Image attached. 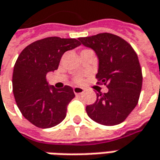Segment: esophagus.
<instances>
[{"label": "esophagus", "instance_id": "34e87169", "mask_svg": "<svg viewBox=\"0 0 160 160\" xmlns=\"http://www.w3.org/2000/svg\"><path fill=\"white\" fill-rule=\"evenodd\" d=\"M73 91H74V92H75V94H76V95H78V94H81V93H83V88H82V87H77V86H76V87H74Z\"/></svg>", "mask_w": 160, "mask_h": 160}]
</instances>
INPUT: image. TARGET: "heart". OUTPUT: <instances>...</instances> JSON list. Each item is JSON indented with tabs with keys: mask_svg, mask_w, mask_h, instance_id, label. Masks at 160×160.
I'll return each instance as SVG.
<instances>
[{
	"mask_svg": "<svg viewBox=\"0 0 160 160\" xmlns=\"http://www.w3.org/2000/svg\"><path fill=\"white\" fill-rule=\"evenodd\" d=\"M83 51H85V50H83ZM83 76H81V75H78V76H77V77H74V82L77 83H79L83 81Z\"/></svg>",
	"mask_w": 160,
	"mask_h": 160,
	"instance_id": "heart-1",
	"label": "heart"
}]
</instances>
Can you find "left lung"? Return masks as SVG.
<instances>
[{"mask_svg": "<svg viewBox=\"0 0 160 160\" xmlns=\"http://www.w3.org/2000/svg\"><path fill=\"white\" fill-rule=\"evenodd\" d=\"M99 58L96 78L108 92L97 93L96 102L86 107L91 119L104 126H115L126 119L138 103L142 73L138 56L126 40L109 33L78 38Z\"/></svg>", "mask_w": 160, "mask_h": 160, "instance_id": "8db88e82", "label": "left lung"}]
</instances>
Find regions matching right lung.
<instances>
[{
    "instance_id": "add662e5",
    "label": "right lung",
    "mask_w": 160,
    "mask_h": 160,
    "mask_svg": "<svg viewBox=\"0 0 160 160\" xmlns=\"http://www.w3.org/2000/svg\"><path fill=\"white\" fill-rule=\"evenodd\" d=\"M81 45L75 38L47 37L26 47L16 61L12 76L13 94L22 115L34 126L50 128L62 122L75 97L72 87L49 86L46 76L58 69L62 55Z\"/></svg>"
}]
</instances>
